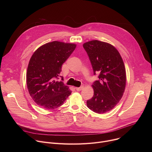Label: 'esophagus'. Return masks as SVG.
<instances>
[{
	"mask_svg": "<svg viewBox=\"0 0 152 152\" xmlns=\"http://www.w3.org/2000/svg\"><path fill=\"white\" fill-rule=\"evenodd\" d=\"M83 89V85L80 86V87H76V90L77 91H81V90H82Z\"/></svg>",
	"mask_w": 152,
	"mask_h": 152,
	"instance_id": "esophagus-1",
	"label": "esophagus"
}]
</instances>
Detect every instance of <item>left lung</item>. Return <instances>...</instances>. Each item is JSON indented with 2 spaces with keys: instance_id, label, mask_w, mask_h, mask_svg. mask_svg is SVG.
<instances>
[{
  "instance_id": "8db88e82",
  "label": "left lung",
  "mask_w": 152,
  "mask_h": 152,
  "mask_svg": "<svg viewBox=\"0 0 152 152\" xmlns=\"http://www.w3.org/2000/svg\"><path fill=\"white\" fill-rule=\"evenodd\" d=\"M83 47L89 57L94 75L93 97L86 101L90 110L97 114L112 110L121 100L125 90L126 75L123 61L118 50L109 43L93 40Z\"/></svg>"
}]
</instances>
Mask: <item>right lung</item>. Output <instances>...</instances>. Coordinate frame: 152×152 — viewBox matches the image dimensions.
I'll return each mask as SVG.
<instances>
[{
  "mask_svg": "<svg viewBox=\"0 0 152 152\" xmlns=\"http://www.w3.org/2000/svg\"><path fill=\"white\" fill-rule=\"evenodd\" d=\"M72 43L52 41L39 47L30 59L26 83L29 94L39 106L54 110L61 106L72 91L62 81L57 80L62 65L75 50Z\"/></svg>",
  "mask_w": 152,
  "mask_h": 152,
  "instance_id": "add662e5",
  "label": "right lung"
}]
</instances>
